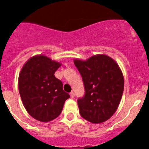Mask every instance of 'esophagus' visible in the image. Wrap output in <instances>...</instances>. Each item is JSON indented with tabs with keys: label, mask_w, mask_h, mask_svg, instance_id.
I'll use <instances>...</instances> for the list:
<instances>
[{
	"label": "esophagus",
	"mask_w": 149,
	"mask_h": 149,
	"mask_svg": "<svg viewBox=\"0 0 149 149\" xmlns=\"http://www.w3.org/2000/svg\"><path fill=\"white\" fill-rule=\"evenodd\" d=\"M70 97H71V98H74V97H75V94H74V93L73 92H70Z\"/></svg>",
	"instance_id": "1"
}]
</instances>
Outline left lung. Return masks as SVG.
I'll return each mask as SVG.
<instances>
[{
	"mask_svg": "<svg viewBox=\"0 0 149 149\" xmlns=\"http://www.w3.org/2000/svg\"><path fill=\"white\" fill-rule=\"evenodd\" d=\"M82 78L84 94L77 100L79 113L93 124L108 120L115 113L122 97L124 81L116 62L105 55L86 61L74 60Z\"/></svg>",
	"mask_w": 149,
	"mask_h": 149,
	"instance_id": "1",
	"label": "left lung"
}]
</instances>
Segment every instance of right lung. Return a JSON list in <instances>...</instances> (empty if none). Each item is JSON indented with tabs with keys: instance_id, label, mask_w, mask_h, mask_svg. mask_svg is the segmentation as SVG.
<instances>
[{
	"instance_id": "add662e5",
	"label": "right lung",
	"mask_w": 149,
	"mask_h": 149,
	"mask_svg": "<svg viewBox=\"0 0 149 149\" xmlns=\"http://www.w3.org/2000/svg\"><path fill=\"white\" fill-rule=\"evenodd\" d=\"M60 63L44 55L31 57L19 74L18 88L24 107L34 119L47 122L57 118L70 98L55 77Z\"/></svg>"
}]
</instances>
